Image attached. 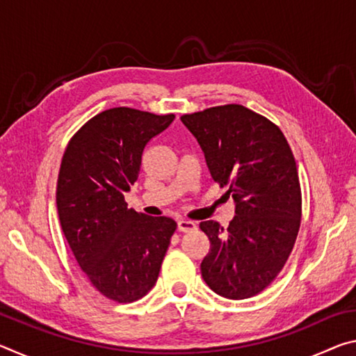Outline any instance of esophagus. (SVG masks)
Listing matches in <instances>:
<instances>
[{
  "instance_id": "34e87169",
  "label": "esophagus",
  "mask_w": 356,
  "mask_h": 356,
  "mask_svg": "<svg viewBox=\"0 0 356 356\" xmlns=\"http://www.w3.org/2000/svg\"><path fill=\"white\" fill-rule=\"evenodd\" d=\"M177 229L180 232H193L196 231V222H193L190 220H179Z\"/></svg>"
}]
</instances>
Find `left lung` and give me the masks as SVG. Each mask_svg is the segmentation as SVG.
I'll list each match as a JSON object with an SVG mask.
<instances>
[{
	"label": "left lung",
	"mask_w": 356,
	"mask_h": 356,
	"mask_svg": "<svg viewBox=\"0 0 356 356\" xmlns=\"http://www.w3.org/2000/svg\"><path fill=\"white\" fill-rule=\"evenodd\" d=\"M180 120L200 143L212 179L236 202L226 229L213 220L200 225L210 240L202 278L221 297L250 298L272 284L298 236L301 190L291 146L278 125L243 105Z\"/></svg>",
	"instance_id": "8db88e82"
}]
</instances>
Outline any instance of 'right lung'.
Instances as JSON below:
<instances>
[{"label":"right lung","instance_id":"add662e5","mask_svg":"<svg viewBox=\"0 0 356 356\" xmlns=\"http://www.w3.org/2000/svg\"><path fill=\"white\" fill-rule=\"evenodd\" d=\"M174 114L119 106L89 119L72 136L61 161L56 206L63 232L91 284L106 298L131 303L159 278L177 222L129 209L146 144Z\"/></svg>","mask_w":356,"mask_h":356}]
</instances>
